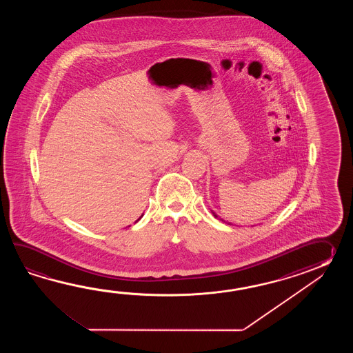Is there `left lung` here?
I'll list each match as a JSON object with an SVG mask.
<instances>
[{"instance_id":"obj_1","label":"left lung","mask_w":353,"mask_h":353,"mask_svg":"<svg viewBox=\"0 0 353 353\" xmlns=\"http://www.w3.org/2000/svg\"><path fill=\"white\" fill-rule=\"evenodd\" d=\"M214 214V213H213ZM214 217H218L217 214H214Z\"/></svg>"}]
</instances>
